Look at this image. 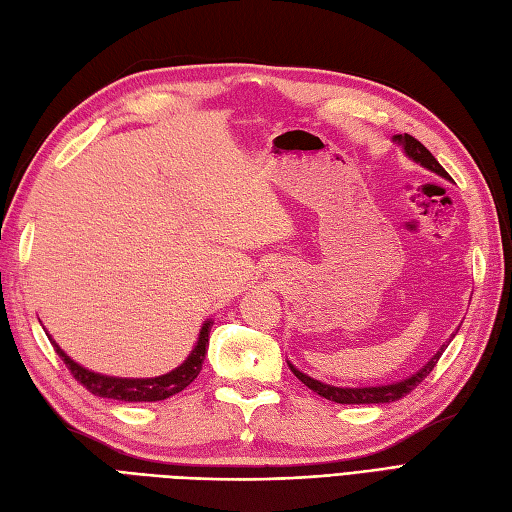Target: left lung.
<instances>
[{
  "label": "left lung",
  "instance_id": "8db88e82",
  "mask_svg": "<svg viewBox=\"0 0 512 512\" xmlns=\"http://www.w3.org/2000/svg\"><path fill=\"white\" fill-rule=\"evenodd\" d=\"M395 141H398L404 152L411 156L413 161H417L420 165H424V168H429L431 172L444 176V179H448V172L442 168L440 163L435 161V156L424 148V145L417 141L415 137H411V134H395ZM455 336V333H453ZM451 342V340H448ZM446 349L444 347L435 353V356L424 364V369L417 371L415 375H411V378H406L402 382H393V384H387V387H360V389H342V387H331V384H325V382H318L314 378H309V375H305L302 371H298L294 364H289L291 371H294L296 378L305 384V387H309L311 391H316L320 398H327L331 402H338V404H387V402H395L404 398L406 393H411L417 384H420L426 375H429L433 371V367L437 364V360L442 358V353Z\"/></svg>",
  "mask_w": 512,
  "mask_h": 512
}]
</instances>
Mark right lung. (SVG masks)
Segmentation results:
<instances>
[{
  "label": "right lung",
  "instance_id": "right-lung-1",
  "mask_svg": "<svg viewBox=\"0 0 512 512\" xmlns=\"http://www.w3.org/2000/svg\"><path fill=\"white\" fill-rule=\"evenodd\" d=\"M210 322H205L201 333H198V342L194 351L187 356V360L176 367L174 371L159 375V378H145V380H128V378H110V375L92 373L88 369L79 367L75 360H70L64 351L59 349V344L48 338L55 347L57 356L64 360L68 371L72 373L79 384H83L90 393L99 395V398H110V400H123V402H156L165 400L170 395L183 391L187 384L196 380V375L203 369V360L207 353V344H210Z\"/></svg>",
  "mask_w": 512,
  "mask_h": 512
}]
</instances>
